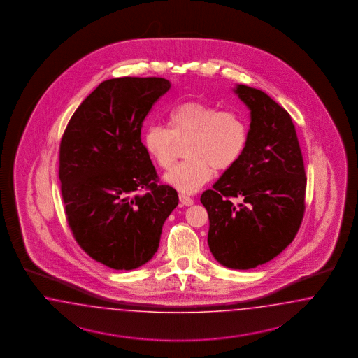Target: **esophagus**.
I'll list each match as a JSON object with an SVG mask.
<instances>
[{
  "mask_svg": "<svg viewBox=\"0 0 358 358\" xmlns=\"http://www.w3.org/2000/svg\"><path fill=\"white\" fill-rule=\"evenodd\" d=\"M180 202H181L184 206H192V205L194 203V201H193L189 195L184 194V193L180 194Z\"/></svg>",
  "mask_w": 358,
  "mask_h": 358,
  "instance_id": "34e87169",
  "label": "esophagus"
}]
</instances>
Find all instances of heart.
Wrapping results in <instances>:
<instances>
[{
  "instance_id": "b5f03b06",
  "label": "heart",
  "mask_w": 358,
  "mask_h": 358,
  "mask_svg": "<svg viewBox=\"0 0 358 358\" xmlns=\"http://www.w3.org/2000/svg\"><path fill=\"white\" fill-rule=\"evenodd\" d=\"M248 141L244 120L234 111L199 101L185 102L168 115V129L150 126L143 143L155 163L169 169L176 160L177 143H185L186 160L164 176L165 182L182 193H194L213 177V168L226 171L238 163Z\"/></svg>"
}]
</instances>
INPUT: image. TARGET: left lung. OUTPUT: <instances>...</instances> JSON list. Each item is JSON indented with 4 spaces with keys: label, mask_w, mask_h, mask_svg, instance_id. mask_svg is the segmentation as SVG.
<instances>
[{
    "label": "left lung",
    "mask_w": 358,
    "mask_h": 358,
    "mask_svg": "<svg viewBox=\"0 0 358 358\" xmlns=\"http://www.w3.org/2000/svg\"><path fill=\"white\" fill-rule=\"evenodd\" d=\"M234 92L250 111L247 145L201 202L213 256L226 268L245 271L273 260L293 241L303 219L307 178L290 114L259 89L238 84Z\"/></svg>",
    "instance_id": "left-lung-1"
}]
</instances>
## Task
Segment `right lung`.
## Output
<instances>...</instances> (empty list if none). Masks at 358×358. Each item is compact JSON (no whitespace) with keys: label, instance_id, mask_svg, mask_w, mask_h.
<instances>
[{"label":"right lung","instance_id":"add662e5","mask_svg":"<svg viewBox=\"0 0 358 358\" xmlns=\"http://www.w3.org/2000/svg\"><path fill=\"white\" fill-rule=\"evenodd\" d=\"M171 89L162 77L101 83L69 120L60 143L65 215L78 245L115 271H132L157 252L164 222L178 205L141 143L143 120Z\"/></svg>","mask_w":358,"mask_h":358}]
</instances>
